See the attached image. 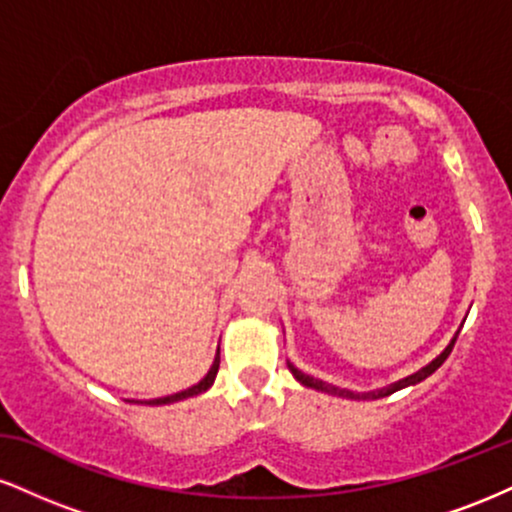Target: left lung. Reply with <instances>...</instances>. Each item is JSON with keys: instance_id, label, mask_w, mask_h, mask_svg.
Listing matches in <instances>:
<instances>
[{"instance_id": "obj_1", "label": "left lung", "mask_w": 512, "mask_h": 512, "mask_svg": "<svg viewBox=\"0 0 512 512\" xmlns=\"http://www.w3.org/2000/svg\"><path fill=\"white\" fill-rule=\"evenodd\" d=\"M457 334H460V330L455 332V337L450 339V344L445 346V349L440 351V354L433 358L431 363H426L424 368H419V370H416V373L407 375V378H399V380H395V383H390V385H385V387H378V390H370V392H354V390H346V387H337V385H332V383H325V380L313 378V375H308V373H303V370H298L291 361H286V363H289V370L293 373V378H296L303 387H310V390H317V392H325V395L344 397V399H363V402H366V399H383L387 395H392V392L404 390V387L424 383L428 375L436 373V370L445 363V358L450 356L452 346H455V342H457Z\"/></svg>"}]
</instances>
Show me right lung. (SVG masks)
I'll use <instances>...</instances> for the list:
<instances>
[{
    "label": "right lung",
    "mask_w": 512,
    "mask_h": 512,
    "mask_svg": "<svg viewBox=\"0 0 512 512\" xmlns=\"http://www.w3.org/2000/svg\"><path fill=\"white\" fill-rule=\"evenodd\" d=\"M216 373H219V349H216L214 363H211V368L207 370V375H204V378L199 380L197 385L187 387V390H182V392H175V395H168V397L146 399V402H142V404H151V407H161V404H173V402H182V399H187V397H197V395H202V392H207L209 387L214 385V380H216Z\"/></svg>",
    "instance_id": "right-lung-1"
}]
</instances>
